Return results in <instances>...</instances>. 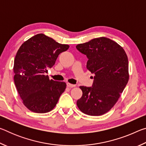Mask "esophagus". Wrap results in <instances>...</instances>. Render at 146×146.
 Returning a JSON list of instances; mask_svg holds the SVG:
<instances>
[{
  "label": "esophagus",
  "instance_id": "esophagus-1",
  "mask_svg": "<svg viewBox=\"0 0 146 146\" xmlns=\"http://www.w3.org/2000/svg\"><path fill=\"white\" fill-rule=\"evenodd\" d=\"M67 86H68V87H69V88H74V87H75L76 85H75V84H71L68 82V83H67Z\"/></svg>",
  "mask_w": 146,
  "mask_h": 146
}]
</instances>
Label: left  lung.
Masks as SVG:
<instances>
[{
  "label": "left lung",
  "instance_id": "left-lung-1",
  "mask_svg": "<svg viewBox=\"0 0 146 146\" xmlns=\"http://www.w3.org/2000/svg\"><path fill=\"white\" fill-rule=\"evenodd\" d=\"M76 48L87 56L86 68L95 75L92 87L80 86L82 96L76 105L86 115H102L117 103L129 80L127 56L119 44L104 36Z\"/></svg>",
  "mask_w": 146,
  "mask_h": 146
}]
</instances>
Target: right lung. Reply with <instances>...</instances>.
Segmentation results:
<instances>
[{
    "label": "right lung",
    "instance_id": "right-lung-1",
    "mask_svg": "<svg viewBox=\"0 0 146 146\" xmlns=\"http://www.w3.org/2000/svg\"><path fill=\"white\" fill-rule=\"evenodd\" d=\"M69 48L42 33L32 36L20 47L14 60V82L29 110L45 113L55 107L66 84L49 80L45 73L54 66L59 54Z\"/></svg>",
    "mask_w": 146,
    "mask_h": 146
}]
</instances>
